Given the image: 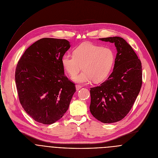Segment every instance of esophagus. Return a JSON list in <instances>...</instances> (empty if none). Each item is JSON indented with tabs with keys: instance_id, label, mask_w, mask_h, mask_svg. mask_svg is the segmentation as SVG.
I'll list each match as a JSON object with an SVG mask.
<instances>
[{
	"instance_id": "34e87169",
	"label": "esophagus",
	"mask_w": 158,
	"mask_h": 158,
	"mask_svg": "<svg viewBox=\"0 0 158 158\" xmlns=\"http://www.w3.org/2000/svg\"><path fill=\"white\" fill-rule=\"evenodd\" d=\"M76 90H77V91H78V90H79V89L82 87V86H81V85H80L77 84V85H76Z\"/></svg>"
}]
</instances>
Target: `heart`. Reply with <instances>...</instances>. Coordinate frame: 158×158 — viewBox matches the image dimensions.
<instances>
[{
  "label": "heart",
  "mask_w": 158,
  "mask_h": 158,
  "mask_svg": "<svg viewBox=\"0 0 158 158\" xmlns=\"http://www.w3.org/2000/svg\"><path fill=\"white\" fill-rule=\"evenodd\" d=\"M115 54L109 48H102L91 43L79 46L74 54H65L62 59L64 69L71 76H76L81 69L83 71L73 80L87 84L93 80L95 82L105 80L113 68Z\"/></svg>",
  "instance_id": "heart-1"
}]
</instances>
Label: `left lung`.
Returning <instances> with one entry per match:
<instances>
[{
    "instance_id": "left-lung-1",
    "label": "left lung",
    "mask_w": 158,
    "mask_h": 158,
    "mask_svg": "<svg viewBox=\"0 0 158 158\" xmlns=\"http://www.w3.org/2000/svg\"><path fill=\"white\" fill-rule=\"evenodd\" d=\"M114 43L118 53L114 69L99 86L91 87L90 111L98 121L113 123L123 119L131 109L141 88V62L122 37L100 38Z\"/></svg>"
}]
</instances>
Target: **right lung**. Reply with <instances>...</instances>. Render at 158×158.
<instances>
[{"label":"right lung","mask_w":158,"mask_h":158,"mask_svg":"<svg viewBox=\"0 0 158 158\" xmlns=\"http://www.w3.org/2000/svg\"><path fill=\"white\" fill-rule=\"evenodd\" d=\"M65 39L42 38L20 58L15 79L19 101L35 121L51 124L69 108L75 84L64 75L62 59L70 48Z\"/></svg>","instance_id":"obj_1"}]
</instances>
